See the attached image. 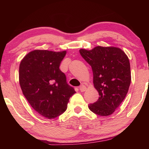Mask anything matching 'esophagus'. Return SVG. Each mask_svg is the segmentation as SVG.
Instances as JSON below:
<instances>
[{"label":"esophagus","mask_w":149,"mask_h":149,"mask_svg":"<svg viewBox=\"0 0 149 149\" xmlns=\"http://www.w3.org/2000/svg\"><path fill=\"white\" fill-rule=\"evenodd\" d=\"M87 87L86 86H85L84 85H81L80 87H79V89H80V91H81V92H83V91H85V90H86Z\"/></svg>","instance_id":"1"}]
</instances>
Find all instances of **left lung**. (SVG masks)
<instances>
[{
  "label": "left lung",
  "instance_id": "1",
  "mask_svg": "<svg viewBox=\"0 0 149 149\" xmlns=\"http://www.w3.org/2000/svg\"><path fill=\"white\" fill-rule=\"evenodd\" d=\"M79 52L91 66L93 85L100 95L89 109L100 116L111 115L125 99L131 83L128 57L115 47L97 46L91 50L81 49Z\"/></svg>",
  "mask_w": 149,
  "mask_h": 149
}]
</instances>
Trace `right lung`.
<instances>
[{
	"label": "right lung",
	"mask_w": 149,
	"mask_h": 149,
	"mask_svg": "<svg viewBox=\"0 0 149 149\" xmlns=\"http://www.w3.org/2000/svg\"><path fill=\"white\" fill-rule=\"evenodd\" d=\"M66 54V51L34 50L20 62L19 81L24 95L38 113L49 119L64 113L76 93L60 70Z\"/></svg>",
	"instance_id": "1"
}]
</instances>
